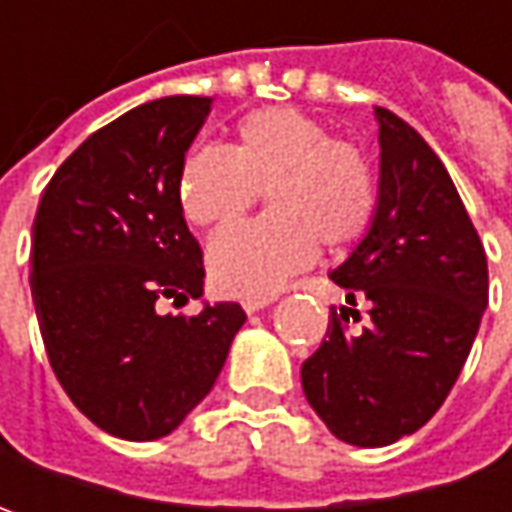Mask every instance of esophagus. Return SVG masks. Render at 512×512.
Wrapping results in <instances>:
<instances>
[{
  "label": "esophagus",
  "instance_id": "esophagus-1",
  "mask_svg": "<svg viewBox=\"0 0 512 512\" xmlns=\"http://www.w3.org/2000/svg\"><path fill=\"white\" fill-rule=\"evenodd\" d=\"M267 305H273V299H245V302H242L245 313H256V310H265Z\"/></svg>",
  "mask_w": 512,
  "mask_h": 512
}]
</instances>
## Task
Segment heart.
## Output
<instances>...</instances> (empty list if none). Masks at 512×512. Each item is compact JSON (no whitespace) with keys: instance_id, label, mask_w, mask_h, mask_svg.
<instances>
[{"instance_id":"1","label":"heart","mask_w":512,"mask_h":512,"mask_svg":"<svg viewBox=\"0 0 512 512\" xmlns=\"http://www.w3.org/2000/svg\"><path fill=\"white\" fill-rule=\"evenodd\" d=\"M256 190H265L267 219L225 230L207 250L210 279L227 296H270L313 262L316 247H353L379 199L370 156L287 105L242 116L230 150H193L176 182L182 213L199 227L239 222Z\"/></svg>"}]
</instances>
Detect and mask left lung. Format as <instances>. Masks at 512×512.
<instances>
[{
    "instance_id": "left-lung-1",
    "label": "left lung",
    "mask_w": 512,
    "mask_h": 512,
    "mask_svg": "<svg viewBox=\"0 0 512 512\" xmlns=\"http://www.w3.org/2000/svg\"><path fill=\"white\" fill-rule=\"evenodd\" d=\"M379 122V202L353 253L330 273L342 313L302 364V390L327 430L384 447L433 419L470 356L487 307V256L442 159L390 110ZM368 305L362 334L341 325Z\"/></svg>"
}]
</instances>
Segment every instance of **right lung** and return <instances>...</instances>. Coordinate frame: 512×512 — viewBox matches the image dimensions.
I'll use <instances>...</instances> for the list:
<instances>
[{
	"mask_svg": "<svg viewBox=\"0 0 512 512\" xmlns=\"http://www.w3.org/2000/svg\"><path fill=\"white\" fill-rule=\"evenodd\" d=\"M207 96L128 110L62 162L33 219L30 296L50 367L90 422L128 442L173 433L225 367L245 310L159 313L205 293L202 247L176 196Z\"/></svg>",
	"mask_w": 512,
	"mask_h": 512,
	"instance_id": "add662e5",
	"label": "right lung"
}]
</instances>
